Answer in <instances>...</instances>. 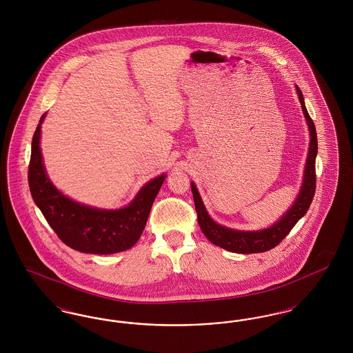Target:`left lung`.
<instances>
[{"label":"left lung","mask_w":353,"mask_h":353,"mask_svg":"<svg viewBox=\"0 0 353 353\" xmlns=\"http://www.w3.org/2000/svg\"><path fill=\"white\" fill-rule=\"evenodd\" d=\"M295 90H296L299 101L302 104L305 123L308 125L310 147H308V154H307L305 167L303 173L301 190L295 201L292 202V205L285 210V214L281 219L274 222L270 228L262 229V230H236V229L222 226L209 216L202 202L197 186L194 183H190L199 225L201 228L202 233L212 243L228 252L252 254V252H268L270 249H274L285 235L291 232V229L296 225V222L307 213L312 202L314 194H315V185H316L315 160L318 154V137H316L315 124L312 119L310 118L308 111L305 108L302 91L298 85H295Z\"/></svg>","instance_id":"left-lung-1"}]
</instances>
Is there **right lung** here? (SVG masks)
I'll return each instance as SVG.
<instances>
[{"instance_id":"1","label":"right lung","mask_w":353,"mask_h":353,"mask_svg":"<svg viewBox=\"0 0 353 353\" xmlns=\"http://www.w3.org/2000/svg\"><path fill=\"white\" fill-rule=\"evenodd\" d=\"M42 115L32 141L29 186L35 205L59 239L74 250L87 254H115L128 250L144 230L161 185L163 173L144 185L134 200L120 209H99L74 201L55 188L46 173L39 147Z\"/></svg>"}]
</instances>
